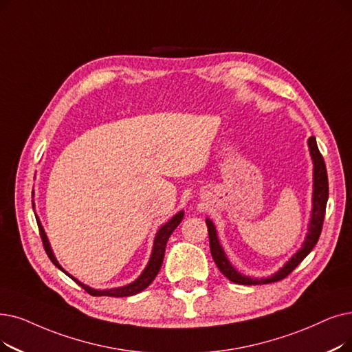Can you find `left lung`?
Listing matches in <instances>:
<instances>
[{
	"label": "left lung",
	"mask_w": 352,
	"mask_h": 352,
	"mask_svg": "<svg viewBox=\"0 0 352 352\" xmlns=\"http://www.w3.org/2000/svg\"><path fill=\"white\" fill-rule=\"evenodd\" d=\"M309 148H311V155L314 160V210H312V219H311V227H309V233L307 236V240L303 243V248L292 257L290 261L278 272L274 273L272 278L267 279H252L248 276H243L240 274L232 265L227 261V257L220 246L217 234H216V228H214V224L207 219V228H208V239H210V250L214 263L217 265L220 272L224 274V276L232 280L237 285H265V283H272V282H279L285 279L287 274L292 273L296 266L307 257L311 250L315 248V244L319 240L320 232H322V226H324V217H325V208H327V201H328V174H327V166L322 154H320L315 136H311L309 141Z\"/></svg>",
	"instance_id": "8db88e82"
}]
</instances>
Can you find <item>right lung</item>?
<instances>
[{
	"label": "right lung",
	"mask_w": 352,
	"mask_h": 352,
	"mask_svg": "<svg viewBox=\"0 0 352 352\" xmlns=\"http://www.w3.org/2000/svg\"><path fill=\"white\" fill-rule=\"evenodd\" d=\"M182 217H184V212L179 211L175 217H173L170 221H168L165 226H162L160 228V232L157 233V237H155V241H154V249H152V254H151V258L148 262V266L145 267V270L142 272L141 276L136 279L133 283L128 285V286H124V287H118V289H111V290H95V289H90L89 286L80 283L78 279H74L73 276H69L76 282L79 283L87 294H90L91 296H113V298H122V296H132V295H136L142 292L144 289H146L151 282L155 279V276L158 274L161 266H162V261H164V253H165V246H166V241L168 239H170V236L173 234V232L177 228V226L181 223ZM37 220V226H38V230H40V237H41V241H43V248L45 250V253H47L49 258L53 262L54 266H57L60 270H63L62 266H60L56 261V257L53 256V252L50 249V244H49V240L47 237H45V233L43 230V227ZM65 272V270H63ZM66 273V272H65Z\"/></svg>",
	"instance_id": "right-lung-1"
}]
</instances>
